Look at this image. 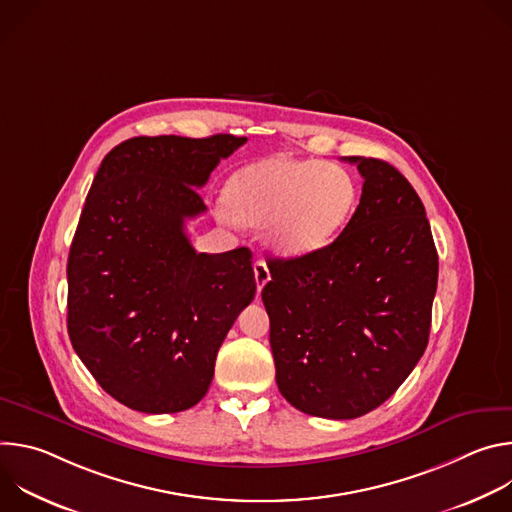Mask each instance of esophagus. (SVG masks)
I'll return each mask as SVG.
<instances>
[{
  "label": "esophagus",
  "instance_id": "1",
  "mask_svg": "<svg viewBox=\"0 0 512 512\" xmlns=\"http://www.w3.org/2000/svg\"><path fill=\"white\" fill-rule=\"evenodd\" d=\"M253 271H255V281H257V289H263V285L271 279V273H269V267L263 259H257L255 265H253Z\"/></svg>",
  "mask_w": 512,
  "mask_h": 512
}]
</instances>
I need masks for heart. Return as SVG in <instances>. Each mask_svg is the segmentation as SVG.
<instances>
[{
    "label": "heart",
    "instance_id": "heart-1",
    "mask_svg": "<svg viewBox=\"0 0 512 512\" xmlns=\"http://www.w3.org/2000/svg\"><path fill=\"white\" fill-rule=\"evenodd\" d=\"M356 182L320 160L265 158L231 176L225 204L245 225L265 223L269 247L304 255L332 243L356 208Z\"/></svg>",
    "mask_w": 512,
    "mask_h": 512
}]
</instances>
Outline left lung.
Instances as JSON below:
<instances>
[{
	"label": "left lung",
	"mask_w": 512,
	"mask_h": 512,
	"mask_svg": "<svg viewBox=\"0 0 512 512\" xmlns=\"http://www.w3.org/2000/svg\"><path fill=\"white\" fill-rule=\"evenodd\" d=\"M364 178L330 245L269 259L261 298L279 393L296 409L354 419L385 403L425 352L437 251L407 178L377 158H344Z\"/></svg>",
	"instance_id": "obj_1"
}]
</instances>
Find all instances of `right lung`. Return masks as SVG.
<instances>
[{"label":"right lung","mask_w":512,"mask_h":512,"mask_svg":"<svg viewBox=\"0 0 512 512\" xmlns=\"http://www.w3.org/2000/svg\"><path fill=\"white\" fill-rule=\"evenodd\" d=\"M247 141L133 137L101 162L72 239L68 336L95 381L143 413H178L208 391L216 352L255 298L251 251L196 253L198 188Z\"/></svg>","instance_id":"right-lung-1"}]
</instances>
